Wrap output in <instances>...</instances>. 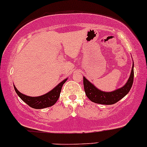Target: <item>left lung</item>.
Listing matches in <instances>:
<instances>
[{
    "mask_svg": "<svg viewBox=\"0 0 147 147\" xmlns=\"http://www.w3.org/2000/svg\"><path fill=\"white\" fill-rule=\"evenodd\" d=\"M134 66L133 61V66L131 70L129 78L127 80L126 84L123 87L112 92L100 90L94 85L92 84L90 81L84 77V90L86 96L91 101L102 105H112L119 101L129 93L133 85L134 77Z\"/></svg>",
    "mask_w": 147,
    "mask_h": 147,
    "instance_id": "obj_1",
    "label": "left lung"
}]
</instances>
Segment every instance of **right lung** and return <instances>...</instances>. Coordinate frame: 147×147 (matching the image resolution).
I'll use <instances>...</instances> for the list:
<instances>
[{"instance_id": "add662e5", "label": "right lung", "mask_w": 147, "mask_h": 147, "mask_svg": "<svg viewBox=\"0 0 147 147\" xmlns=\"http://www.w3.org/2000/svg\"><path fill=\"white\" fill-rule=\"evenodd\" d=\"M68 78L65 79L61 82H60L57 86H56L53 89L51 90L49 92L42 96H26L25 94H23L20 92L13 85L14 89H15L16 92L18 95V96L22 99L24 102H26L28 105L34 109H44L46 107H51L55 104L57 101L58 98L60 96V92H61V88L65 82L67 81Z\"/></svg>"}]
</instances>
